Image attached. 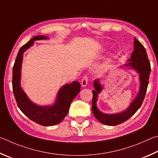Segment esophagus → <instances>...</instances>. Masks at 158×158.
Masks as SVG:
<instances>
[{
  "mask_svg": "<svg viewBox=\"0 0 158 158\" xmlns=\"http://www.w3.org/2000/svg\"><path fill=\"white\" fill-rule=\"evenodd\" d=\"M88 82V77L87 76H85L83 77H82L81 83H82V87H86Z\"/></svg>",
  "mask_w": 158,
  "mask_h": 158,
  "instance_id": "34e87169",
  "label": "esophagus"
}]
</instances>
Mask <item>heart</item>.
<instances>
[{
  "label": "heart",
  "instance_id": "obj_1",
  "mask_svg": "<svg viewBox=\"0 0 158 158\" xmlns=\"http://www.w3.org/2000/svg\"><path fill=\"white\" fill-rule=\"evenodd\" d=\"M109 62H110V61H109V60H107V62H106V63H107H107H109Z\"/></svg>",
  "mask_w": 158,
  "mask_h": 158
}]
</instances>
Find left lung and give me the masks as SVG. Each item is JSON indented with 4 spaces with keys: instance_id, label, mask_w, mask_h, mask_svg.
<instances>
[{
    "instance_id": "1",
    "label": "left lung",
    "mask_w": 158,
    "mask_h": 158,
    "mask_svg": "<svg viewBox=\"0 0 158 158\" xmlns=\"http://www.w3.org/2000/svg\"><path fill=\"white\" fill-rule=\"evenodd\" d=\"M128 61L129 62L125 64L124 66L135 69L139 73L140 87L137 97L132 102L131 106L122 112L109 114L99 111L96 107V101L98 94L103 89V86L99 82L98 79L95 80L94 82L95 89L92 91V112L96 119L105 125L117 126L129 119L139 110L144 99L151 73V64L145 48L136 38L134 39V51L131 55V59Z\"/></svg>"
}]
</instances>
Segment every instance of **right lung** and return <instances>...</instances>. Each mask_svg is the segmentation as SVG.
Masks as SVG:
<instances>
[{
  "label": "right lung",
  "instance_id": "1",
  "mask_svg": "<svg viewBox=\"0 0 158 158\" xmlns=\"http://www.w3.org/2000/svg\"><path fill=\"white\" fill-rule=\"evenodd\" d=\"M44 35L35 36L21 47L16 56L12 71V89L16 103L21 111L30 120L44 126H51L60 123L67 114L72 101L78 94L81 85L77 81L66 84L61 88L53 106H40L30 100L21 87V71L23 54L32 46L35 40H46Z\"/></svg>",
  "mask_w": 158,
  "mask_h": 158
}]
</instances>
